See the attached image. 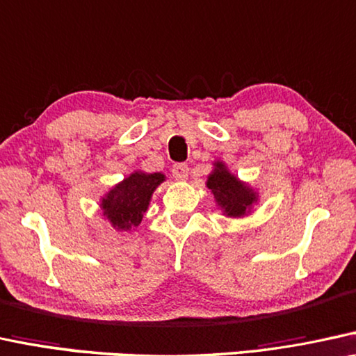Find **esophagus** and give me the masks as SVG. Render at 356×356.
<instances>
[{"mask_svg":"<svg viewBox=\"0 0 356 356\" xmlns=\"http://www.w3.org/2000/svg\"><path fill=\"white\" fill-rule=\"evenodd\" d=\"M188 175V165L187 164H175L172 168V177L175 181H186Z\"/></svg>","mask_w":356,"mask_h":356,"instance_id":"esophagus-1","label":"esophagus"}]
</instances>
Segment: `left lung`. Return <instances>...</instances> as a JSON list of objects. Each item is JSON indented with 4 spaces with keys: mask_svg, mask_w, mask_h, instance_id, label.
I'll return each mask as SVG.
<instances>
[{
    "mask_svg": "<svg viewBox=\"0 0 356 356\" xmlns=\"http://www.w3.org/2000/svg\"><path fill=\"white\" fill-rule=\"evenodd\" d=\"M207 187L213 193V199L225 217L230 218L250 215L259 200L258 192L250 184L240 181L235 174H232L222 161L213 163V170L207 177Z\"/></svg>",
    "mask_w": 356,
    "mask_h": 356,
    "instance_id": "8db88e82",
    "label": "left lung"
}]
</instances>
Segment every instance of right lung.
Instances as JSON below:
<instances>
[{"instance_id":"right-lung-1","label":"right lung","mask_w":356,"mask_h":356,"mask_svg":"<svg viewBox=\"0 0 356 356\" xmlns=\"http://www.w3.org/2000/svg\"><path fill=\"white\" fill-rule=\"evenodd\" d=\"M164 181L161 172L134 170L102 197V215L116 232H134L149 209L152 193Z\"/></svg>"}]
</instances>
